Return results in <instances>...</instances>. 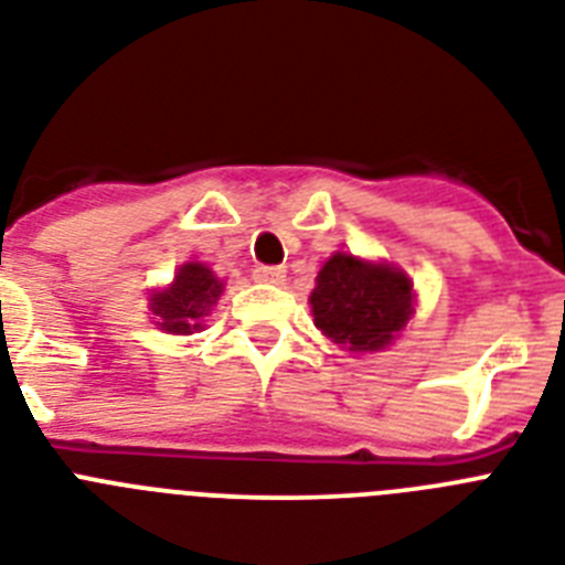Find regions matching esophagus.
<instances>
[{"label": "esophagus", "instance_id": "obj_1", "mask_svg": "<svg viewBox=\"0 0 565 565\" xmlns=\"http://www.w3.org/2000/svg\"><path fill=\"white\" fill-rule=\"evenodd\" d=\"M254 277L259 282H282L286 279V268L282 265H259V268H254Z\"/></svg>", "mask_w": 565, "mask_h": 565}]
</instances>
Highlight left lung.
Wrapping results in <instances>:
<instances>
[{"label": "left lung", "mask_w": 565, "mask_h": 565, "mask_svg": "<svg viewBox=\"0 0 565 565\" xmlns=\"http://www.w3.org/2000/svg\"><path fill=\"white\" fill-rule=\"evenodd\" d=\"M413 279L386 263L338 250L326 259L311 291L315 326L349 352H381L413 317Z\"/></svg>", "instance_id": "1"}]
</instances>
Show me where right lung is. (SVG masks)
<instances>
[{"instance_id":"1","label":"right lung","mask_w":565,"mask_h":565,"mask_svg":"<svg viewBox=\"0 0 565 565\" xmlns=\"http://www.w3.org/2000/svg\"><path fill=\"white\" fill-rule=\"evenodd\" d=\"M225 282L204 263H184L164 291L149 294V311L156 323L170 334L199 332L204 317L222 297Z\"/></svg>"}]
</instances>
